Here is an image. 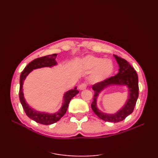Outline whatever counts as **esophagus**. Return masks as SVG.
<instances>
[{"label":"esophagus","instance_id":"obj_1","mask_svg":"<svg viewBox=\"0 0 158 158\" xmlns=\"http://www.w3.org/2000/svg\"><path fill=\"white\" fill-rule=\"evenodd\" d=\"M86 87H87V85H86L85 83H81V84H80L79 85V89L83 90V89H85L86 88Z\"/></svg>","mask_w":158,"mask_h":158}]
</instances>
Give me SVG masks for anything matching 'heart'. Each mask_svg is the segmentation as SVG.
<instances>
[{
	"label": "heart",
	"instance_id": "b5f03b06",
	"mask_svg": "<svg viewBox=\"0 0 158 158\" xmlns=\"http://www.w3.org/2000/svg\"><path fill=\"white\" fill-rule=\"evenodd\" d=\"M82 67L87 70L92 71L89 77V83L95 84L103 81L113 71V62L110 59H103L100 57L89 55L82 58Z\"/></svg>",
	"mask_w": 158,
	"mask_h": 158
}]
</instances>
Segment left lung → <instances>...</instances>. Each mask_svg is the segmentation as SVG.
Instances as JSON below:
<instances>
[{
	"mask_svg": "<svg viewBox=\"0 0 158 158\" xmlns=\"http://www.w3.org/2000/svg\"><path fill=\"white\" fill-rule=\"evenodd\" d=\"M119 64V72L115 76L96 83L92 86L94 91L93 102L91 105L93 111L100 119L109 122L117 123L125 119L126 117L133 112L139 97L138 75L133 67L124 60L116 55H113ZM113 85H124L129 89V97L122 108L113 114H106L100 111L97 106V98L99 94L104 89Z\"/></svg>",
	"mask_w": 158,
	"mask_h": 158,
	"instance_id": "8db88e82",
	"label": "left lung"
}]
</instances>
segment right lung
Returning a JSON list of instances; mask_svg holds the SVG:
<instances>
[{
	"label": "right lung",
	"instance_id": "right-lung-1",
	"mask_svg": "<svg viewBox=\"0 0 158 158\" xmlns=\"http://www.w3.org/2000/svg\"><path fill=\"white\" fill-rule=\"evenodd\" d=\"M56 56L57 54L54 53V54L41 57V58L32 60L31 62H30L25 67V69H23L21 73V75H20L19 100L23 109L29 118L35 121L36 122L41 124H44V125H50V124L54 123L61 119L66 112L70 100L79 93V91L77 89V87L64 93L63 96V102L61 108L54 113L38 111V110L30 106L26 102L23 92V84L26 77L29 75L30 73H31L35 69L44 68V67L51 68V67L56 66L58 64V63L56 61Z\"/></svg>",
	"mask_w": 158,
	"mask_h": 158
}]
</instances>
